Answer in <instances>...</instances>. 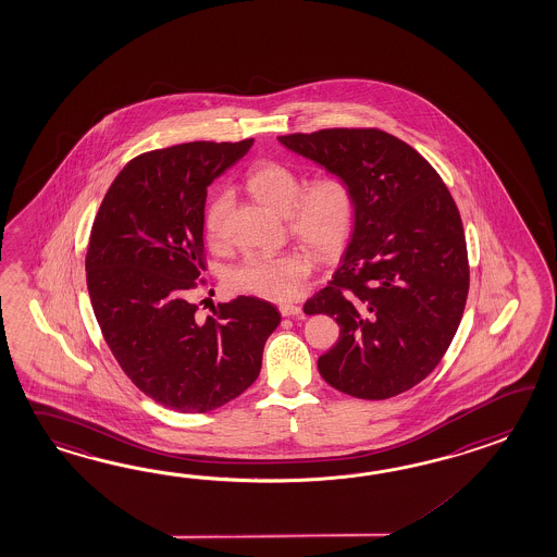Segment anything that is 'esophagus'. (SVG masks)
Listing matches in <instances>:
<instances>
[{
  "mask_svg": "<svg viewBox=\"0 0 557 557\" xmlns=\"http://www.w3.org/2000/svg\"><path fill=\"white\" fill-rule=\"evenodd\" d=\"M278 311H281L283 317H300L302 314V309L297 307V305H281Z\"/></svg>",
  "mask_w": 557,
  "mask_h": 557,
  "instance_id": "1",
  "label": "esophagus"
}]
</instances>
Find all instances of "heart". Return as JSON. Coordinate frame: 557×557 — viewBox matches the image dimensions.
<instances>
[{"label":"heart","mask_w":557,"mask_h":557,"mask_svg":"<svg viewBox=\"0 0 557 557\" xmlns=\"http://www.w3.org/2000/svg\"><path fill=\"white\" fill-rule=\"evenodd\" d=\"M246 190L260 205L283 214L293 236L319 259H331L349 243L357 200L347 178L335 172L317 176L302 188L297 170L276 160H262L246 172ZM233 208V195L219 193L205 212L210 245H221ZM311 274V260L300 252L252 255L231 272V285L240 293L288 300L297 297Z\"/></svg>","instance_id":"obj_1"}]
</instances>
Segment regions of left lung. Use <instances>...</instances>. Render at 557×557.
I'll return each mask as SVG.
<instances>
[{
  "label": "left lung",
  "instance_id": "1",
  "mask_svg": "<svg viewBox=\"0 0 557 557\" xmlns=\"http://www.w3.org/2000/svg\"><path fill=\"white\" fill-rule=\"evenodd\" d=\"M355 193L349 246L333 281L305 302L341 326L319 373L357 399H388L440 364L469 290L466 234L447 186L409 144L376 128L278 136Z\"/></svg>",
  "mask_w": 557,
  "mask_h": 557
}]
</instances>
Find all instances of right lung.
I'll return each instance as SVG.
<instances>
[{
	"label": "right lung",
	"mask_w": 557,
	"mask_h": 557,
	"mask_svg": "<svg viewBox=\"0 0 557 557\" xmlns=\"http://www.w3.org/2000/svg\"><path fill=\"white\" fill-rule=\"evenodd\" d=\"M252 143L178 144L136 156L91 226L86 281L106 343L132 383L172 411L207 413L245 393L281 323L262 298L216 305L205 321L188 300L207 271L208 186Z\"/></svg>",
	"instance_id": "obj_1"
}]
</instances>
